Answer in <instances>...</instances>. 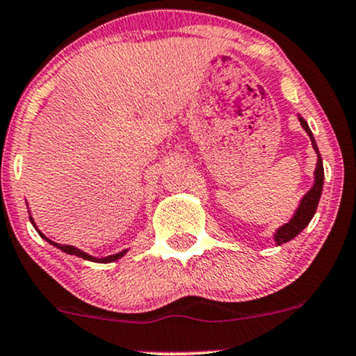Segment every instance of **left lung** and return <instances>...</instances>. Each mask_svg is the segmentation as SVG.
I'll return each instance as SVG.
<instances>
[{
	"label": "left lung",
	"mask_w": 356,
	"mask_h": 356,
	"mask_svg": "<svg viewBox=\"0 0 356 356\" xmlns=\"http://www.w3.org/2000/svg\"><path fill=\"white\" fill-rule=\"evenodd\" d=\"M298 121H300L303 131H305L308 137H310L312 145H314V151L316 152V165H315V172H314L315 179H314V186H312V189L302 197L300 204H298L297 211H295L292 219L286 222V224L278 227V229L275 230V234H273L275 245H282V243L290 242L292 238L297 237V235L300 234L308 224H310V220L314 219V216L316 212V207H318L320 197H322V191H323L325 174H323L322 156H320L318 147H316L315 137H314V134H312L310 127H308L307 121L302 118L300 114H298Z\"/></svg>",
	"instance_id": "obj_1"
}]
</instances>
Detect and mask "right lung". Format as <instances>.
<instances>
[{"label":"right lung","instance_id":"add662e5","mask_svg":"<svg viewBox=\"0 0 356 356\" xmlns=\"http://www.w3.org/2000/svg\"><path fill=\"white\" fill-rule=\"evenodd\" d=\"M26 207H28V202H26ZM29 209V207H28ZM29 212V211H28ZM29 220H31V224H33V227L34 229L38 230V234L41 235V238H44L46 242L48 243H51V245L53 247H56V248H59V250H63L64 254H70V255H76V257H79V259H84V260H89V262H97V264H111V262H115V260H119V259H122L124 255L127 254V252H129V248H126V250H121V252H118V254H113V255H108V257H94V255H91V254H88V252H84V250H81V248H78V247H74V245H63V243H56V242H53L51 241V238H48L46 237L44 234L41 232L40 229H38V225H36V222H34V219H33V216H31V212H29Z\"/></svg>","mask_w":356,"mask_h":356}]
</instances>
